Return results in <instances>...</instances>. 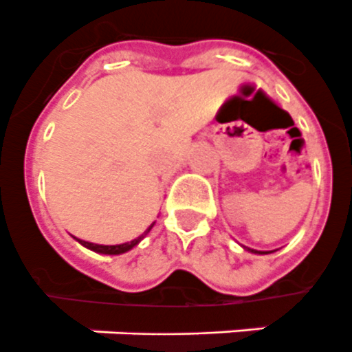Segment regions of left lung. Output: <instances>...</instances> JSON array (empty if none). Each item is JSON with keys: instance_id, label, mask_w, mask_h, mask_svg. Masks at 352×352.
Returning <instances> with one entry per match:
<instances>
[{"instance_id": "1", "label": "left lung", "mask_w": 352, "mask_h": 352, "mask_svg": "<svg viewBox=\"0 0 352 352\" xmlns=\"http://www.w3.org/2000/svg\"><path fill=\"white\" fill-rule=\"evenodd\" d=\"M252 252H254V250H252Z\"/></svg>"}]
</instances>
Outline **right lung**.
Listing matches in <instances>:
<instances>
[{
    "instance_id": "right-lung-1",
    "label": "right lung",
    "mask_w": 352,
    "mask_h": 352,
    "mask_svg": "<svg viewBox=\"0 0 352 352\" xmlns=\"http://www.w3.org/2000/svg\"><path fill=\"white\" fill-rule=\"evenodd\" d=\"M151 226H149L148 230L144 232L140 237H137V239H133V241H127V243H122V245H96V243H89V241H82V239H78V243L80 245H84L85 248H89V250L98 252V254H109V256H117V254H124V252L131 250L133 246H137L138 243H140V241H142L144 237L148 235V232L151 230Z\"/></svg>"
}]
</instances>
